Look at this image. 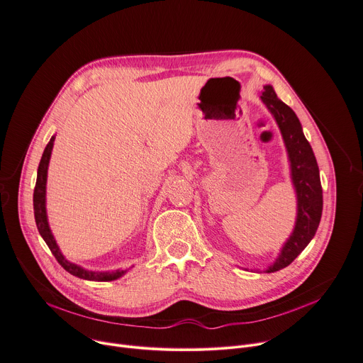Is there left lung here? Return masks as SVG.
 Wrapping results in <instances>:
<instances>
[{"instance_id":"left-lung-1","label":"left lung","mask_w":363,"mask_h":363,"mask_svg":"<svg viewBox=\"0 0 363 363\" xmlns=\"http://www.w3.org/2000/svg\"><path fill=\"white\" fill-rule=\"evenodd\" d=\"M260 100L275 118L284 139L289 162L291 182L296 196V217L292 233L281 247L277 259L265 272L286 268L314 238L323 211V189L320 171L313 149L303 133V125L284 101L275 94L272 85H265Z\"/></svg>"}]
</instances>
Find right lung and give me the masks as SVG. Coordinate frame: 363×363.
I'll use <instances>...</instances> for the list:
<instances>
[{"label":"right lung","instance_id":"add662e5","mask_svg":"<svg viewBox=\"0 0 363 363\" xmlns=\"http://www.w3.org/2000/svg\"><path fill=\"white\" fill-rule=\"evenodd\" d=\"M53 143H55V136H52L50 142L48 143L46 149L42 155V159H40V163H39V169H38L36 188H35V194H33V208H35V220H36V225H38L39 233L43 238V240L46 242V245L49 246V249L52 250L56 260L62 265V268L65 271H68L71 275L78 277L81 279L98 281V282L118 279L127 271L117 269V271H101L100 272V271L85 269L81 265H77V263L69 262L67 257H65L63 253L60 252L57 243H56V239H55L52 230H50V225H49L48 211H46V182H48V169H49V162H50V156H52Z\"/></svg>","mask_w":363,"mask_h":363}]
</instances>
